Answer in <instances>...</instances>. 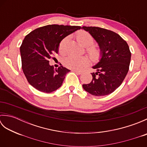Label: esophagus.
Returning a JSON list of instances; mask_svg holds the SVG:
<instances>
[{"label": "esophagus", "mask_w": 147, "mask_h": 147, "mask_svg": "<svg viewBox=\"0 0 147 147\" xmlns=\"http://www.w3.org/2000/svg\"><path fill=\"white\" fill-rule=\"evenodd\" d=\"M73 71L74 72V73H75L76 74H78V75H80V74H82V71H75V70H73Z\"/></svg>", "instance_id": "1"}]
</instances>
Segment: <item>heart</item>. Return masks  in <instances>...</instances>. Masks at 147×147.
Returning <instances> with one entry per match:
<instances>
[{"instance_id":"1","label":"heart","mask_w":147,"mask_h":147,"mask_svg":"<svg viewBox=\"0 0 147 147\" xmlns=\"http://www.w3.org/2000/svg\"><path fill=\"white\" fill-rule=\"evenodd\" d=\"M75 37L78 42L81 45L87 47L86 51L92 59H94L98 57L100 54L98 49H96L95 47L91 45L94 41L92 35H90L88 32H85V31L81 30L76 33ZM67 40V38H64L59 44V51L61 54H64L65 52V47ZM88 59L85 56L77 57L74 55H69L64 59V64L65 67L69 69L78 70L88 64Z\"/></svg>"}]
</instances>
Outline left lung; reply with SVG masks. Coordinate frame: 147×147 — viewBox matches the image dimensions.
<instances>
[{"mask_svg": "<svg viewBox=\"0 0 147 147\" xmlns=\"http://www.w3.org/2000/svg\"><path fill=\"white\" fill-rule=\"evenodd\" d=\"M95 40L100 50V59L92 67V80L83 85L86 92L100 96L111 94L119 86L129 71L131 54L127 42L112 31L99 27L83 26Z\"/></svg>", "mask_w": 147, "mask_h": 147, "instance_id": "8db88e82", "label": "left lung"}]
</instances>
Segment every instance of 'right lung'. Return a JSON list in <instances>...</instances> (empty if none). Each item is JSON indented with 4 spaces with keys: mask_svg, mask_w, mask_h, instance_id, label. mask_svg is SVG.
<instances>
[{
    "mask_svg": "<svg viewBox=\"0 0 147 147\" xmlns=\"http://www.w3.org/2000/svg\"><path fill=\"white\" fill-rule=\"evenodd\" d=\"M80 29L78 26L49 24L25 36L20 47L22 69L31 85L44 93L60 88L70 70L62 65L54 69L49 59L57 54L59 43L65 36Z\"/></svg>",
    "mask_w": 147,
    "mask_h": 147,
    "instance_id": "1",
    "label": "right lung"
}]
</instances>
